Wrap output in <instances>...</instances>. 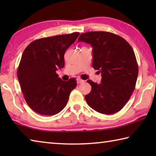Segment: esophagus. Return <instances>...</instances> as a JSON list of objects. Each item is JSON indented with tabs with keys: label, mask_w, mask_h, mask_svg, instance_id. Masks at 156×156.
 I'll return each instance as SVG.
<instances>
[{
	"label": "esophagus",
	"mask_w": 156,
	"mask_h": 156,
	"mask_svg": "<svg viewBox=\"0 0 156 156\" xmlns=\"http://www.w3.org/2000/svg\"><path fill=\"white\" fill-rule=\"evenodd\" d=\"M84 82V80H82L80 78H77V83L78 84H80V83H83Z\"/></svg>",
	"instance_id": "obj_1"
}]
</instances>
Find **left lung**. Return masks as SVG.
Listing matches in <instances>:
<instances>
[{"mask_svg": "<svg viewBox=\"0 0 156 156\" xmlns=\"http://www.w3.org/2000/svg\"><path fill=\"white\" fill-rule=\"evenodd\" d=\"M78 41L93 48L92 66L102 75L100 84L87 81L91 86L85 96L89 106L105 114L119 112L130 98L138 75L133 49L122 37L107 31L82 34Z\"/></svg>", "mask_w": 156, "mask_h": 156, "instance_id": "left-lung-1", "label": "left lung"}]
</instances>
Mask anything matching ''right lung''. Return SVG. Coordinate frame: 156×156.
Returning <instances> with one entry per match:
<instances>
[{"label":"right lung","mask_w":156,"mask_h":156,"mask_svg":"<svg viewBox=\"0 0 156 156\" xmlns=\"http://www.w3.org/2000/svg\"><path fill=\"white\" fill-rule=\"evenodd\" d=\"M79 32L47 37L33 41L23 53L17 76L25 101L41 115L58 113L76 87L74 78L63 81L56 73L65 66L64 54Z\"/></svg>","instance_id":"obj_1"}]
</instances>
